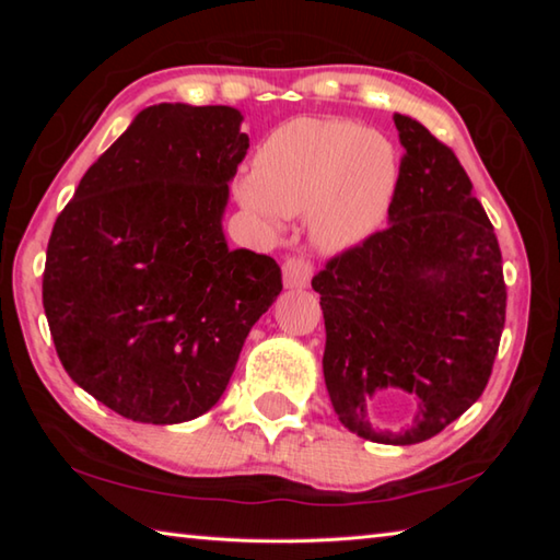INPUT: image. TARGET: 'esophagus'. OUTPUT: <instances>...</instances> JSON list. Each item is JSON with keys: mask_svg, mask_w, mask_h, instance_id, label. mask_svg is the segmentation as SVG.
<instances>
[{"mask_svg": "<svg viewBox=\"0 0 560 560\" xmlns=\"http://www.w3.org/2000/svg\"><path fill=\"white\" fill-rule=\"evenodd\" d=\"M311 277H314V264L306 257V254H291L283 261V283L289 289H303L308 287Z\"/></svg>", "mask_w": 560, "mask_h": 560, "instance_id": "1", "label": "esophagus"}]
</instances>
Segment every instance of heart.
Returning <instances> with one entry per match:
<instances>
[{
    "label": "heart",
    "instance_id": "b5f03b06",
    "mask_svg": "<svg viewBox=\"0 0 560 560\" xmlns=\"http://www.w3.org/2000/svg\"><path fill=\"white\" fill-rule=\"evenodd\" d=\"M397 177L400 160L381 132L343 118H293L269 132L236 197L269 226L308 212L314 242L343 252L381 226Z\"/></svg>",
    "mask_w": 560,
    "mask_h": 560
}]
</instances>
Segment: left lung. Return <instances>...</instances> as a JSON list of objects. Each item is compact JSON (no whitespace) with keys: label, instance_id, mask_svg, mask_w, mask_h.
<instances>
[{"label":"left lung","instance_id":"8db88e82","mask_svg":"<svg viewBox=\"0 0 560 560\" xmlns=\"http://www.w3.org/2000/svg\"><path fill=\"white\" fill-rule=\"evenodd\" d=\"M405 148L390 224L326 261L311 287L326 320L324 377L358 438L417 444L479 400L506 320L501 249L450 145L395 113ZM402 389L418 400L402 433L375 431L366 402Z\"/></svg>","mask_w":560,"mask_h":560}]
</instances>
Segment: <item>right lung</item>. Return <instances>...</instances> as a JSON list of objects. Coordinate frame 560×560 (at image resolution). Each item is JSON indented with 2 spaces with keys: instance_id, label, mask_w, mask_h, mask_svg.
Wrapping results in <instances>:
<instances>
[{
  "instance_id": "obj_1",
  "label": "right lung",
  "mask_w": 560,
  "mask_h": 560,
  "mask_svg": "<svg viewBox=\"0 0 560 560\" xmlns=\"http://www.w3.org/2000/svg\"><path fill=\"white\" fill-rule=\"evenodd\" d=\"M230 106L160 103L56 217L42 296L61 365L128 420L177 424L220 400L281 269L230 249L222 212L249 138Z\"/></svg>"
}]
</instances>
